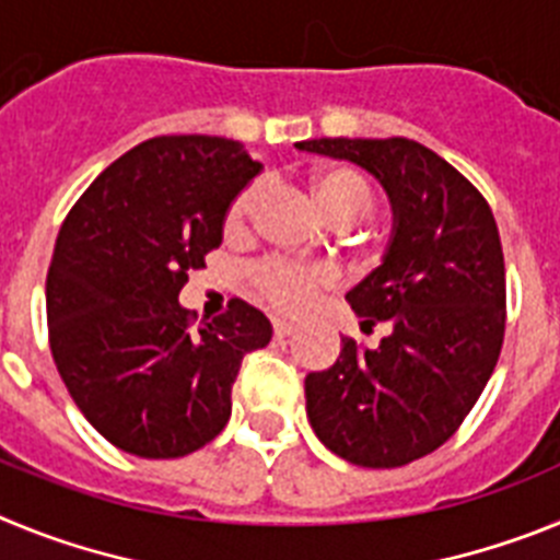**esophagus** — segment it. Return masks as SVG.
Returning a JSON list of instances; mask_svg holds the SVG:
<instances>
[{
  "label": "esophagus",
  "mask_w": 560,
  "mask_h": 560,
  "mask_svg": "<svg viewBox=\"0 0 560 560\" xmlns=\"http://www.w3.org/2000/svg\"><path fill=\"white\" fill-rule=\"evenodd\" d=\"M296 328L291 323H275V336L277 339H289V336H294Z\"/></svg>",
  "instance_id": "1"
}]
</instances>
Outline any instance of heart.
<instances>
[{
    "label": "heart",
    "mask_w": 560,
    "mask_h": 560,
    "mask_svg": "<svg viewBox=\"0 0 560 560\" xmlns=\"http://www.w3.org/2000/svg\"><path fill=\"white\" fill-rule=\"evenodd\" d=\"M308 187L316 207L336 226L359 224L375 212L373 185L364 173L353 171V167H319V171L311 173ZM257 201H260V185H246L237 192L224 212L226 235L235 237L246 232ZM252 280H255L257 294L264 296L271 308L283 311V314H300V311L311 308L316 296L336 285V275L325 266H300L291 264V260H280V257L264 260L255 269Z\"/></svg>",
    "instance_id": "heart-1"
}]
</instances>
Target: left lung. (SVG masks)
<instances>
[{
    "label": "left lung",
    "instance_id": "left-lung-1",
    "mask_svg": "<svg viewBox=\"0 0 560 560\" xmlns=\"http://www.w3.org/2000/svg\"><path fill=\"white\" fill-rule=\"evenodd\" d=\"M296 148L355 162L393 205L384 264L348 294L364 330L389 334L375 350L345 336L334 368L305 378V409L341 459L400 468L457 432L497 368L508 316L497 221L457 167L407 137Z\"/></svg>",
    "mask_w": 560,
    "mask_h": 560
}]
</instances>
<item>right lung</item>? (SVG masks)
I'll return each mask as SVG.
<instances>
[{"mask_svg":"<svg viewBox=\"0 0 560 560\" xmlns=\"http://www.w3.org/2000/svg\"><path fill=\"white\" fill-rule=\"evenodd\" d=\"M260 171L224 137H153L67 212L47 271L49 350L83 418L128 454L185 457L226 427L241 361L271 325L244 300L192 328L187 275L221 246L230 201Z\"/></svg>","mask_w":560,"mask_h":560,"instance_id":"obj_1","label":"right lung"}]
</instances>
